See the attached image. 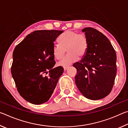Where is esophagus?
Here are the masks:
<instances>
[{"mask_svg": "<svg viewBox=\"0 0 128 128\" xmlns=\"http://www.w3.org/2000/svg\"><path fill=\"white\" fill-rule=\"evenodd\" d=\"M68 66H64V70H67V69H68Z\"/></svg>", "mask_w": 128, "mask_h": 128, "instance_id": "34e87169", "label": "esophagus"}]
</instances>
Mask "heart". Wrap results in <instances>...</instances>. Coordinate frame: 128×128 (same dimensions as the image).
Wrapping results in <instances>:
<instances>
[{"instance_id":"b5f03b06","label":"heart","mask_w":128,"mask_h":128,"mask_svg":"<svg viewBox=\"0 0 128 128\" xmlns=\"http://www.w3.org/2000/svg\"><path fill=\"white\" fill-rule=\"evenodd\" d=\"M60 44H55L52 47L54 56L60 60L64 56L66 50L69 53L59 62V66H68L76 62L78 56L84 57L88 51V42L85 34L68 30L59 38Z\"/></svg>"}]
</instances>
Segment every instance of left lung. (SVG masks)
<instances>
[{
  "label": "left lung",
  "instance_id": "1",
  "mask_svg": "<svg viewBox=\"0 0 128 128\" xmlns=\"http://www.w3.org/2000/svg\"><path fill=\"white\" fill-rule=\"evenodd\" d=\"M87 36L86 55L73 65L77 69L75 83L81 94L91 100H99L110 94L116 75V54L106 36L92 28L82 30Z\"/></svg>",
  "mask_w": 128,
  "mask_h": 128
}]
</instances>
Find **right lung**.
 <instances>
[{"label":"right lung","mask_w":128,"mask_h":128,"mask_svg":"<svg viewBox=\"0 0 128 128\" xmlns=\"http://www.w3.org/2000/svg\"><path fill=\"white\" fill-rule=\"evenodd\" d=\"M62 30H36L26 36L13 52L11 73L17 89L30 103L49 100L64 71L56 63L52 47ZM48 74L47 76L45 74Z\"/></svg>","instance_id":"1"}]
</instances>
